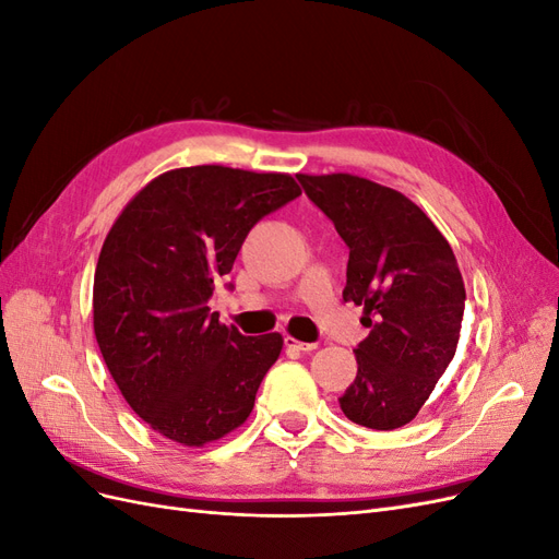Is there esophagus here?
Returning a JSON list of instances; mask_svg holds the SVG:
<instances>
[{
    "instance_id": "obj_1",
    "label": "esophagus",
    "mask_w": 559,
    "mask_h": 559,
    "mask_svg": "<svg viewBox=\"0 0 559 559\" xmlns=\"http://www.w3.org/2000/svg\"><path fill=\"white\" fill-rule=\"evenodd\" d=\"M284 345L289 347V349H296V352H312V349H317V343H302V341H296V337H292V335L284 337Z\"/></svg>"
}]
</instances>
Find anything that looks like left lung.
<instances>
[{"label": "left lung", "instance_id": "obj_1", "mask_svg": "<svg viewBox=\"0 0 559 559\" xmlns=\"http://www.w3.org/2000/svg\"><path fill=\"white\" fill-rule=\"evenodd\" d=\"M349 247L343 298L370 329L357 378L337 399L347 419L392 431L415 419L460 343L466 289L448 240L413 200L354 175H298Z\"/></svg>", "mask_w": 559, "mask_h": 559}]
</instances>
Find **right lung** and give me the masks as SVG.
<instances>
[{
    "label": "right lung",
    "mask_w": 559,
    "mask_h": 559,
    "mask_svg": "<svg viewBox=\"0 0 559 559\" xmlns=\"http://www.w3.org/2000/svg\"><path fill=\"white\" fill-rule=\"evenodd\" d=\"M298 195L292 175L179 167L114 222L95 267V337L130 408L170 441L200 448L249 417L284 341L222 324L207 300L247 233Z\"/></svg>",
    "instance_id": "right-lung-1"
}]
</instances>
